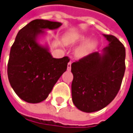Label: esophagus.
<instances>
[{
  "label": "esophagus",
  "instance_id": "34e87169",
  "mask_svg": "<svg viewBox=\"0 0 133 133\" xmlns=\"http://www.w3.org/2000/svg\"><path fill=\"white\" fill-rule=\"evenodd\" d=\"M71 66H72V61H69L68 63V64H67V70L68 71H69L71 69Z\"/></svg>",
  "mask_w": 133,
  "mask_h": 133
}]
</instances>
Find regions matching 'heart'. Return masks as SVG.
<instances>
[{
    "mask_svg": "<svg viewBox=\"0 0 133 133\" xmlns=\"http://www.w3.org/2000/svg\"><path fill=\"white\" fill-rule=\"evenodd\" d=\"M89 39V36L81 35L74 33H68L64 37V42L66 44H75L79 43L81 42H83ZM98 44L97 40L91 39L85 43L81 44L79 48L76 50V55L78 57H84L90 54L95 48H97Z\"/></svg>",
    "mask_w": 133,
    "mask_h": 133,
    "instance_id": "heart-1",
    "label": "heart"
}]
</instances>
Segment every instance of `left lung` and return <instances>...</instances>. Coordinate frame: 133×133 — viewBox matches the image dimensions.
<instances>
[{"instance_id": "left-lung-1", "label": "left lung", "mask_w": 133, "mask_h": 133, "mask_svg": "<svg viewBox=\"0 0 133 133\" xmlns=\"http://www.w3.org/2000/svg\"><path fill=\"white\" fill-rule=\"evenodd\" d=\"M109 42L101 53H91L71 66L72 97L79 110H101L116 97L125 72V48L112 35L103 34Z\"/></svg>"}]
</instances>
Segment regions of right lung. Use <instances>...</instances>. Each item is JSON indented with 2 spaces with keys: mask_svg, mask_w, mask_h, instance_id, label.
<instances>
[{
  "mask_svg": "<svg viewBox=\"0 0 133 133\" xmlns=\"http://www.w3.org/2000/svg\"><path fill=\"white\" fill-rule=\"evenodd\" d=\"M62 24L34 19L19 31L12 44L7 66L8 77L15 92L29 103H39L48 97L54 85L66 72L69 58H54L48 45L38 42L44 30H55Z\"/></svg>",
  "mask_w": 133,
  "mask_h": 133,
  "instance_id": "add662e5",
  "label": "right lung"
}]
</instances>
